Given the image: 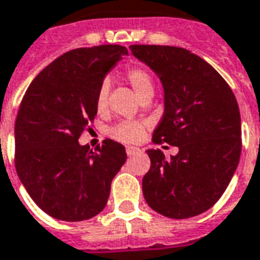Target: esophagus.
<instances>
[{"label": "esophagus", "mask_w": 260, "mask_h": 260, "mask_svg": "<svg viewBox=\"0 0 260 260\" xmlns=\"http://www.w3.org/2000/svg\"><path fill=\"white\" fill-rule=\"evenodd\" d=\"M139 152H142V150L139 147H126V154L129 156L132 155H136V154H139Z\"/></svg>", "instance_id": "esophagus-1"}]
</instances>
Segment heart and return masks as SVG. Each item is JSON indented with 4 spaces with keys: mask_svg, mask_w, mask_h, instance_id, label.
Here are the masks:
<instances>
[{
    "mask_svg": "<svg viewBox=\"0 0 260 260\" xmlns=\"http://www.w3.org/2000/svg\"><path fill=\"white\" fill-rule=\"evenodd\" d=\"M128 82L138 94L140 99L146 95L154 94V80L151 75L143 68H129L125 73ZM109 91H110V82L109 79H104L99 84L96 95H95V109L99 114H104L109 106ZM147 125L140 121H121L110 129V136L117 142L121 143H136L146 134Z\"/></svg>",
    "mask_w": 260,
    "mask_h": 260,
    "instance_id": "obj_1",
    "label": "heart"
}]
</instances>
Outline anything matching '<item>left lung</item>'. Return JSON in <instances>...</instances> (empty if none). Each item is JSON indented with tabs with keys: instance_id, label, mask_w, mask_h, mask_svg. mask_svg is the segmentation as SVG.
I'll return each instance as SVG.
<instances>
[{
	"instance_id": "1",
	"label": "left lung",
	"mask_w": 260,
	"mask_h": 260,
	"mask_svg": "<svg viewBox=\"0 0 260 260\" xmlns=\"http://www.w3.org/2000/svg\"><path fill=\"white\" fill-rule=\"evenodd\" d=\"M129 49L164 86L165 110L152 142L178 148L170 158L158 148L147 150L151 166L142 183L144 199L165 217L199 215L217 203L239 165L241 118L235 94L211 65L187 49Z\"/></svg>"
}]
</instances>
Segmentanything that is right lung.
Segmentation results:
<instances>
[{"label": "right lung", "instance_id": "add662e5", "mask_svg": "<svg viewBox=\"0 0 260 260\" xmlns=\"http://www.w3.org/2000/svg\"><path fill=\"white\" fill-rule=\"evenodd\" d=\"M126 54L120 45L67 51L23 96L15 124L16 172L32 201L55 219L77 222L101 213L125 164L122 144L106 139L92 151L79 138L96 116L99 84Z\"/></svg>", "mask_w": 260, "mask_h": 260}]
</instances>
